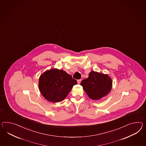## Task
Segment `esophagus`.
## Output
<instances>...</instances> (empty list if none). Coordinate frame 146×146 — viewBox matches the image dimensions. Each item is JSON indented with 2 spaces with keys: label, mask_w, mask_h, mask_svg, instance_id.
I'll use <instances>...</instances> for the list:
<instances>
[{
  "label": "esophagus",
  "mask_w": 146,
  "mask_h": 146,
  "mask_svg": "<svg viewBox=\"0 0 146 146\" xmlns=\"http://www.w3.org/2000/svg\"><path fill=\"white\" fill-rule=\"evenodd\" d=\"M82 82V79H78V80H77V82H78V84H80V82Z\"/></svg>",
  "instance_id": "esophagus-1"
}]
</instances>
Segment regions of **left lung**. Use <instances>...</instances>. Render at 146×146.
Listing matches in <instances>:
<instances>
[{
  "label": "left lung",
  "mask_w": 146,
  "mask_h": 146,
  "mask_svg": "<svg viewBox=\"0 0 146 146\" xmlns=\"http://www.w3.org/2000/svg\"><path fill=\"white\" fill-rule=\"evenodd\" d=\"M88 97L96 100L106 95L112 88V80L108 75L91 71L80 83Z\"/></svg>",
  "instance_id": "8db88e82"
}]
</instances>
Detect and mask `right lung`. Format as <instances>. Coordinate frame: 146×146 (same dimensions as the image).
<instances>
[{
    "mask_svg": "<svg viewBox=\"0 0 146 146\" xmlns=\"http://www.w3.org/2000/svg\"><path fill=\"white\" fill-rule=\"evenodd\" d=\"M77 81L66 71L53 69L45 71L39 79L38 87L46 100L52 102L62 101Z\"/></svg>",
    "mask_w": 146,
    "mask_h": 146,
    "instance_id": "add662e5",
    "label": "right lung"
}]
</instances>
